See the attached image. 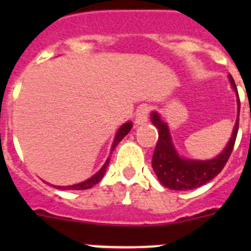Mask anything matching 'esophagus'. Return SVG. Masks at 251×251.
Returning a JSON list of instances; mask_svg holds the SVG:
<instances>
[{
  "mask_svg": "<svg viewBox=\"0 0 251 251\" xmlns=\"http://www.w3.org/2000/svg\"><path fill=\"white\" fill-rule=\"evenodd\" d=\"M151 108L148 105H141L136 112V123L137 124H145L148 121L150 117Z\"/></svg>",
  "mask_w": 251,
  "mask_h": 251,
  "instance_id": "esophagus-1",
  "label": "esophagus"
}]
</instances>
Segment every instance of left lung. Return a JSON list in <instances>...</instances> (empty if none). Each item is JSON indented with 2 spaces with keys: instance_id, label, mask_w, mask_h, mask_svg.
<instances>
[{
  "instance_id": "left-lung-1",
  "label": "left lung",
  "mask_w": 251,
  "mask_h": 251,
  "mask_svg": "<svg viewBox=\"0 0 251 251\" xmlns=\"http://www.w3.org/2000/svg\"><path fill=\"white\" fill-rule=\"evenodd\" d=\"M229 79L232 88L236 90V85L231 75H229ZM238 108L240 113V99H238ZM151 121L154 127L158 128V141H157L152 157L153 171L162 185L171 190H177V191H186V190L200 187L220 174L234 150L239 129L238 117L231 139L223 153H220L216 158L211 161H191V159L181 158L177 154L171 141L167 124L161 121L157 113L151 114Z\"/></svg>"
}]
</instances>
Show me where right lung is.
<instances>
[{"instance_id":"right-lung-1","label":"right lung","mask_w":251,"mask_h":251,"mask_svg":"<svg viewBox=\"0 0 251 251\" xmlns=\"http://www.w3.org/2000/svg\"><path fill=\"white\" fill-rule=\"evenodd\" d=\"M130 128H132V123H129V122L126 124H123V126L119 128V130L117 132V136H115L114 143H113V146H112V151H114V148L117 147V145H118L119 142H121L124 137L127 136L128 132L130 130ZM109 159L110 158L106 159V162L104 163V166L100 168V171H99L98 174L94 175L93 177H90L89 179L84 181V182L77 183V185H73V186H66V187H61V186H55V187L61 188V190H88V188L93 187V186L97 185V183H98L99 181L103 178L104 174H105V171H106V166H108V163H109Z\"/></svg>"}]
</instances>
